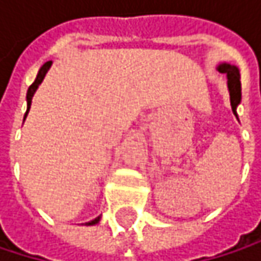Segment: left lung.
<instances>
[{"instance_id": "obj_1", "label": "left lung", "mask_w": 261, "mask_h": 261, "mask_svg": "<svg viewBox=\"0 0 261 261\" xmlns=\"http://www.w3.org/2000/svg\"><path fill=\"white\" fill-rule=\"evenodd\" d=\"M218 71L221 74L227 75V86H228V92H230V102H231V109L233 113L237 118V106L242 101V87H240V74H239V68L230 63H219L218 65ZM239 119V118H237Z\"/></svg>"}]
</instances>
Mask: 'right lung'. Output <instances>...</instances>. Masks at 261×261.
I'll use <instances>...</instances> for the list:
<instances>
[{"label":"right lung","mask_w":261,"mask_h":261,"mask_svg":"<svg viewBox=\"0 0 261 261\" xmlns=\"http://www.w3.org/2000/svg\"><path fill=\"white\" fill-rule=\"evenodd\" d=\"M51 65H53V60H49V62L43 63V66H42V68L39 69V72H37V77H36V80H34V83H33V84L28 87V90H27V112H25V115H24V121H25L28 112H30V107H31V99H33V96H34V93H36V90H37L39 84L43 81L45 75H46V72L49 71ZM99 219H101V216L95 218L93 221H89V222H86V225H87V227H89V225H95V224H98V222H99Z\"/></svg>","instance_id":"obj_1"}]
</instances>
